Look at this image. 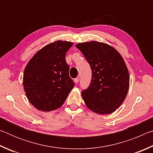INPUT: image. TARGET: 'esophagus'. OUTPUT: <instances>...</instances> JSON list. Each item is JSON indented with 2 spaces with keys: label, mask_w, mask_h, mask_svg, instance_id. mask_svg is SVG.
<instances>
[{
  "label": "esophagus",
  "mask_w": 153,
  "mask_h": 153,
  "mask_svg": "<svg viewBox=\"0 0 153 153\" xmlns=\"http://www.w3.org/2000/svg\"><path fill=\"white\" fill-rule=\"evenodd\" d=\"M74 82L76 83V84H77V83L79 82V78H78V77H76V78L74 79Z\"/></svg>",
  "instance_id": "esophagus-1"
}]
</instances>
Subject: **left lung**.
<instances>
[{"label":"left lung","instance_id":"1","mask_svg":"<svg viewBox=\"0 0 153 153\" xmlns=\"http://www.w3.org/2000/svg\"><path fill=\"white\" fill-rule=\"evenodd\" d=\"M76 46L92 69L90 86L82 92L86 107L100 115L113 113L122 104L129 90V75L123 59L106 43L91 41Z\"/></svg>","mask_w":153,"mask_h":153}]
</instances>
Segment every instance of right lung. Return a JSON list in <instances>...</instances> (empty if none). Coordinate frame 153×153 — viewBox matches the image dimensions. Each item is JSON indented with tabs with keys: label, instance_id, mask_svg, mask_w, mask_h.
<instances>
[{
	"label": "right lung",
	"instance_id": "add662e5",
	"mask_svg": "<svg viewBox=\"0 0 153 153\" xmlns=\"http://www.w3.org/2000/svg\"><path fill=\"white\" fill-rule=\"evenodd\" d=\"M74 43L57 40L44 46L28 62L23 84L29 102L38 110L60 108L74 87L65 56Z\"/></svg>",
	"mask_w": 153,
	"mask_h": 153
}]
</instances>
